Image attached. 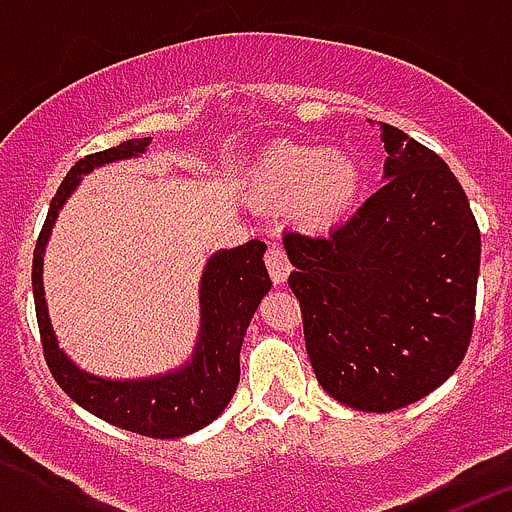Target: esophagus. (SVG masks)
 <instances>
[{"label":"esophagus","instance_id":"obj_1","mask_svg":"<svg viewBox=\"0 0 512 512\" xmlns=\"http://www.w3.org/2000/svg\"><path fill=\"white\" fill-rule=\"evenodd\" d=\"M264 261H266V269H269V274H271V282L274 284L287 282L289 269H292V266H289L287 253H284V248L279 246V243H271L269 251H266V256H264Z\"/></svg>","mask_w":512,"mask_h":512}]
</instances>
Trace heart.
Returning <instances> with one entry per match:
<instances>
[{
  "mask_svg": "<svg viewBox=\"0 0 512 512\" xmlns=\"http://www.w3.org/2000/svg\"><path fill=\"white\" fill-rule=\"evenodd\" d=\"M259 200L282 205L307 230H330L346 223L364 189V169L343 148L277 143L266 148L248 171Z\"/></svg>",
  "mask_w": 512,
  "mask_h": 512,
  "instance_id": "obj_1",
  "label": "heart"
}]
</instances>
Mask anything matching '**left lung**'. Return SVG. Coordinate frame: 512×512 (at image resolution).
I'll return each mask as SVG.
<instances>
[{"label":"left lung","mask_w":512,"mask_h":512,"mask_svg":"<svg viewBox=\"0 0 512 512\" xmlns=\"http://www.w3.org/2000/svg\"><path fill=\"white\" fill-rule=\"evenodd\" d=\"M384 187L330 235L284 233L315 377L338 402L390 413L467 354L479 228L443 158L379 122Z\"/></svg>","instance_id":"left-lung-1"}]
</instances>
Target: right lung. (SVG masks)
I'll return each instance as SVG.
<instances>
[{"label":"right lung","mask_w":512,"mask_h":512,"mask_svg":"<svg viewBox=\"0 0 512 512\" xmlns=\"http://www.w3.org/2000/svg\"><path fill=\"white\" fill-rule=\"evenodd\" d=\"M151 138L125 140L120 146L81 158L66 174L51 202L33 256V295L45 361L61 390L107 423L148 438H182L210 425L233 400L241 379V346L253 312L269 295L271 279L264 266L266 243L248 241L223 248L207 259L200 279V333L182 366L143 379H104L84 372L58 346L43 287V256L58 212L81 184V176L115 161L146 153Z\"/></svg>","instance_id":"1"}]
</instances>
